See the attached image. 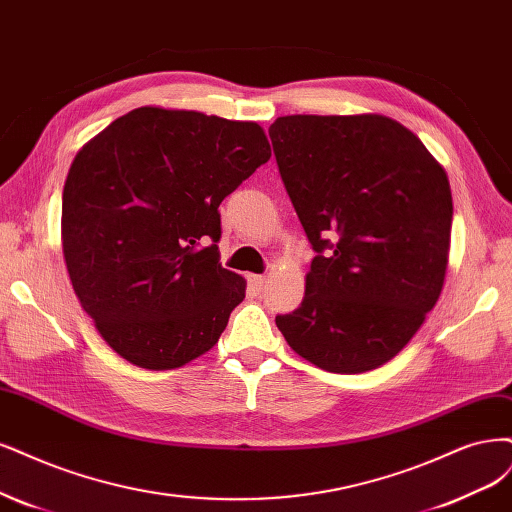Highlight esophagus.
<instances>
[{
    "label": "esophagus",
    "instance_id": "esophagus-1",
    "mask_svg": "<svg viewBox=\"0 0 512 512\" xmlns=\"http://www.w3.org/2000/svg\"><path fill=\"white\" fill-rule=\"evenodd\" d=\"M250 284H252V288H254L256 292H260V290L264 288V284H267V277H262V275H250Z\"/></svg>",
    "mask_w": 512,
    "mask_h": 512
}]
</instances>
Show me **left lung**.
<instances>
[{"label": "left lung", "mask_w": 512, "mask_h": 512, "mask_svg": "<svg viewBox=\"0 0 512 512\" xmlns=\"http://www.w3.org/2000/svg\"><path fill=\"white\" fill-rule=\"evenodd\" d=\"M279 175L315 250L303 303L275 324L328 373L390 362L445 284L453 201L445 169L381 114L279 116Z\"/></svg>", "instance_id": "1"}]
</instances>
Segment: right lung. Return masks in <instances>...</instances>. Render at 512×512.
I'll use <instances>...</instances> for the list:
<instances>
[{
  "label": "right lung",
  "instance_id": "add662e5",
  "mask_svg": "<svg viewBox=\"0 0 512 512\" xmlns=\"http://www.w3.org/2000/svg\"><path fill=\"white\" fill-rule=\"evenodd\" d=\"M271 158L256 122L137 108L82 146L61 241L82 309L120 358L169 370L203 356L245 298L220 264V203Z\"/></svg>",
  "mask_w": 512,
  "mask_h": 512
}]
</instances>
